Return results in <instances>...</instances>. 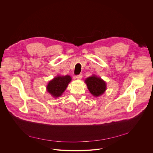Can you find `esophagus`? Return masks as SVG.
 I'll return each mask as SVG.
<instances>
[{"instance_id":"esophagus-1","label":"esophagus","mask_w":153,"mask_h":153,"mask_svg":"<svg viewBox=\"0 0 153 153\" xmlns=\"http://www.w3.org/2000/svg\"><path fill=\"white\" fill-rule=\"evenodd\" d=\"M82 78V74H80L77 75V76H76V79H78V80H80V79H81Z\"/></svg>"}]
</instances>
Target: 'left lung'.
<instances>
[{"label": "left lung", "mask_w": 153, "mask_h": 153, "mask_svg": "<svg viewBox=\"0 0 153 153\" xmlns=\"http://www.w3.org/2000/svg\"><path fill=\"white\" fill-rule=\"evenodd\" d=\"M85 81L89 92L94 97H98L103 94L106 89V82L97 76L93 75L89 77Z\"/></svg>", "instance_id": "1"}]
</instances>
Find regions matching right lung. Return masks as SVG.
<instances>
[{
    "instance_id": "1",
    "label": "right lung",
    "mask_w": 153,
    "mask_h": 153,
    "mask_svg": "<svg viewBox=\"0 0 153 153\" xmlns=\"http://www.w3.org/2000/svg\"><path fill=\"white\" fill-rule=\"evenodd\" d=\"M71 80V77L68 75L58 76L48 82L47 91L53 97H59L65 91Z\"/></svg>"
}]
</instances>
